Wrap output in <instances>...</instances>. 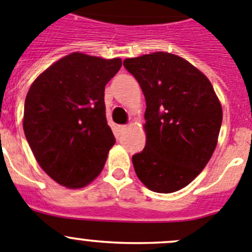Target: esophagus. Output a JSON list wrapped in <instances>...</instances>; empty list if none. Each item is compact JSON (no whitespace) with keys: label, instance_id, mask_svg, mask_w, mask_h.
<instances>
[{"label":"esophagus","instance_id":"1","mask_svg":"<svg viewBox=\"0 0 252 252\" xmlns=\"http://www.w3.org/2000/svg\"><path fill=\"white\" fill-rule=\"evenodd\" d=\"M118 130H119V133H123L124 130H126V126H119Z\"/></svg>","mask_w":252,"mask_h":252}]
</instances>
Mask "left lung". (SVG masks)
<instances>
[{
	"label": "left lung",
	"instance_id": "8db88e82",
	"mask_svg": "<svg viewBox=\"0 0 252 252\" xmlns=\"http://www.w3.org/2000/svg\"><path fill=\"white\" fill-rule=\"evenodd\" d=\"M123 65L147 102V143L131 158L134 170L149 190L178 191L210 160L221 128V104L205 74L179 56L155 52L126 58Z\"/></svg>",
	"mask_w": 252,
	"mask_h": 252
}]
</instances>
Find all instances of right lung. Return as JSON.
Returning a JSON list of instances; mask_svg holds the SVG:
<instances>
[{
    "instance_id": "1",
    "label": "right lung",
    "mask_w": 252,
    "mask_h": 252,
    "mask_svg": "<svg viewBox=\"0 0 252 252\" xmlns=\"http://www.w3.org/2000/svg\"><path fill=\"white\" fill-rule=\"evenodd\" d=\"M121 58L74 52L47 68L25 100L23 130L39 166L63 187L83 188L104 166L115 138L105 118V84Z\"/></svg>"
}]
</instances>
